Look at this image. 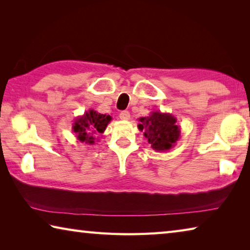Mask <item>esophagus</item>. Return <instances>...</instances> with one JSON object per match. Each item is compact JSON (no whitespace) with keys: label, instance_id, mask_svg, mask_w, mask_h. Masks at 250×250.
Masks as SVG:
<instances>
[{"label":"esophagus","instance_id":"obj_1","mask_svg":"<svg viewBox=\"0 0 250 250\" xmlns=\"http://www.w3.org/2000/svg\"><path fill=\"white\" fill-rule=\"evenodd\" d=\"M120 119L121 120H129L130 119V112L129 111H121L120 112Z\"/></svg>","mask_w":250,"mask_h":250}]
</instances>
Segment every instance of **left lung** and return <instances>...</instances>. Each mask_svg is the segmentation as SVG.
<instances>
[{"instance_id":"8db88e82","label":"left lung","mask_w":250,"mask_h":250,"mask_svg":"<svg viewBox=\"0 0 250 250\" xmlns=\"http://www.w3.org/2000/svg\"><path fill=\"white\" fill-rule=\"evenodd\" d=\"M138 128L143 131L151 147L158 152L171 150L180 139L181 129L171 113L152 111L147 117L139 118Z\"/></svg>"}]
</instances>
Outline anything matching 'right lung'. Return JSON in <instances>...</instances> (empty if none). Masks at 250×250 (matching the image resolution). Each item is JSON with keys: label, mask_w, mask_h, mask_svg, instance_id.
I'll use <instances>...</instances> for the list:
<instances>
[{"label": "right lung", "mask_w": 250, "mask_h": 250, "mask_svg": "<svg viewBox=\"0 0 250 250\" xmlns=\"http://www.w3.org/2000/svg\"><path fill=\"white\" fill-rule=\"evenodd\" d=\"M111 119L109 115H103L94 109H89L83 116L76 118L73 124V132L80 142L95 145L97 135L104 132Z\"/></svg>", "instance_id": "obj_1"}]
</instances>
